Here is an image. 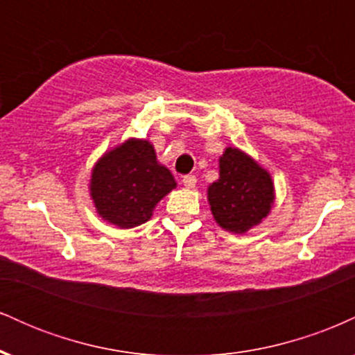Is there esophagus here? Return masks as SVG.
Returning a JSON list of instances; mask_svg holds the SVG:
<instances>
[{
    "instance_id": "1",
    "label": "esophagus",
    "mask_w": 355,
    "mask_h": 355,
    "mask_svg": "<svg viewBox=\"0 0 355 355\" xmlns=\"http://www.w3.org/2000/svg\"><path fill=\"white\" fill-rule=\"evenodd\" d=\"M182 182H183V187H185V189H193L195 185H197V177H195V175H185V177L182 178Z\"/></svg>"
}]
</instances>
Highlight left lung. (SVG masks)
I'll use <instances>...</instances> for the list:
<instances>
[{
    "mask_svg": "<svg viewBox=\"0 0 355 355\" xmlns=\"http://www.w3.org/2000/svg\"><path fill=\"white\" fill-rule=\"evenodd\" d=\"M211 214L222 229L243 234L262 222L274 202V185L266 170L237 148L220 158V178L209 187Z\"/></svg>",
    "mask_w": 355,
    "mask_h": 355,
    "instance_id": "obj_1",
    "label": "left lung"
}]
</instances>
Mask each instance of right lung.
<instances>
[{"label":"right lung","mask_w":355,"mask_h":355,"mask_svg":"<svg viewBox=\"0 0 355 355\" xmlns=\"http://www.w3.org/2000/svg\"><path fill=\"white\" fill-rule=\"evenodd\" d=\"M175 185L173 175L158 165L148 141L128 140L96 164L89 187L101 217L132 229L152 217L153 207Z\"/></svg>","instance_id":"1"}]
</instances>
